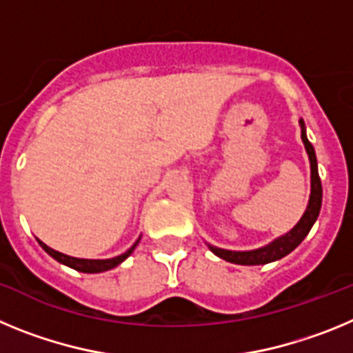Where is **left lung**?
Returning <instances> with one entry per match:
<instances>
[{"label":"left lung","mask_w":353,"mask_h":353,"mask_svg":"<svg viewBox=\"0 0 353 353\" xmlns=\"http://www.w3.org/2000/svg\"><path fill=\"white\" fill-rule=\"evenodd\" d=\"M299 125H301V138L304 143L305 154L310 159V168H311V194L310 201H307V207H305L304 214L299 219V223L286 232L285 235L277 236L272 242H269L267 245H261V248L251 249V251H232V249H223L217 248V245L208 244V249L214 252L215 256L223 258V260L230 261V263L235 265H265L272 263V261L281 260L286 254L293 251L301 244L302 240L307 236L310 230L313 228L314 221L318 219V214H320V208H322V182H320V176H318V162H316V154H314L313 145L307 139V134H305V125L304 120H299Z\"/></svg>","instance_id":"left-lung-1"}]
</instances>
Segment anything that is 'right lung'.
I'll return each mask as SVG.
<instances>
[{
	"label": "right lung",
	"instance_id": "obj_1",
	"mask_svg": "<svg viewBox=\"0 0 353 353\" xmlns=\"http://www.w3.org/2000/svg\"><path fill=\"white\" fill-rule=\"evenodd\" d=\"M37 240H39V239H37ZM139 240H141V236H139V239L134 242L132 248L127 249V251L123 252V254H120V256L105 258V260H88V258H74V256H68V254H63V252H60V251H54V249H51L49 245L43 244L42 240H39V244H40V248L43 249V251L48 252L49 256H52L56 261H60V263L67 265V267H70V269L77 270V272L99 274V272H105V270L114 269V267H118L121 261H125L127 258H129L130 254L134 252L136 245L139 244Z\"/></svg>",
	"mask_w": 353,
	"mask_h": 353
}]
</instances>
